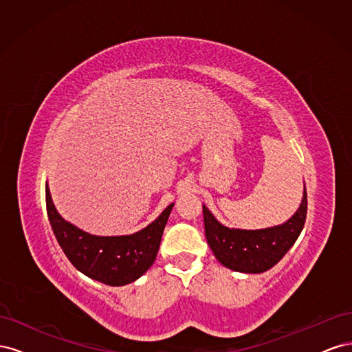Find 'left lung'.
Listing matches in <instances>:
<instances>
[{
	"label": "left lung",
	"instance_id": "obj_1",
	"mask_svg": "<svg viewBox=\"0 0 352 352\" xmlns=\"http://www.w3.org/2000/svg\"><path fill=\"white\" fill-rule=\"evenodd\" d=\"M206 238L225 267L241 273H263L278 264L300 236L307 217V190L300 208L280 226L260 230L229 229L202 206Z\"/></svg>",
	"mask_w": 352,
	"mask_h": 352
}]
</instances>
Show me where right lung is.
<instances>
[{"label":"right lung","mask_w":352,"mask_h":352,"mask_svg":"<svg viewBox=\"0 0 352 352\" xmlns=\"http://www.w3.org/2000/svg\"><path fill=\"white\" fill-rule=\"evenodd\" d=\"M47 212L52 232L70 263L88 278L110 286H123L140 279L151 267L162 242L170 204L151 225L126 236H95L63 219L45 186Z\"/></svg>","instance_id":"add662e5"}]
</instances>
